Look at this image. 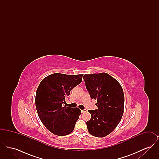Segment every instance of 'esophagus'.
I'll return each mask as SVG.
<instances>
[{
    "label": "esophagus",
    "instance_id": "esophagus-1",
    "mask_svg": "<svg viewBox=\"0 0 159 159\" xmlns=\"http://www.w3.org/2000/svg\"><path fill=\"white\" fill-rule=\"evenodd\" d=\"M86 111H87V110H86V109L82 110H81V113H85V112H86Z\"/></svg>",
    "mask_w": 159,
    "mask_h": 159
}]
</instances>
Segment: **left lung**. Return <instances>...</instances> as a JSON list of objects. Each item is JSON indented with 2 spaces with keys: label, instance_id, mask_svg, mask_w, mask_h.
I'll use <instances>...</instances> for the list:
<instances>
[{
  "label": "left lung",
  "instance_id": "1",
  "mask_svg": "<svg viewBox=\"0 0 159 159\" xmlns=\"http://www.w3.org/2000/svg\"><path fill=\"white\" fill-rule=\"evenodd\" d=\"M83 79L92 99H96L97 110H88L91 118L86 122L89 133L104 137L111 133L120 121L125 97L120 84L106 73L84 75Z\"/></svg>",
  "mask_w": 159,
  "mask_h": 159
}]
</instances>
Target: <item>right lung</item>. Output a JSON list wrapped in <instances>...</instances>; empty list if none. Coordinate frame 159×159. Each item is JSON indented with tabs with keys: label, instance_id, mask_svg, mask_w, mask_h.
Here are the masks:
<instances>
[{
	"label": "right lung",
	"instance_id": "right-lung-1",
	"mask_svg": "<svg viewBox=\"0 0 159 159\" xmlns=\"http://www.w3.org/2000/svg\"><path fill=\"white\" fill-rule=\"evenodd\" d=\"M83 75L53 73L45 77L38 86L35 104L40 120L51 132L58 136L70 134L75 129L81 110L62 107L66 97L82 82Z\"/></svg>",
	"mask_w": 159,
	"mask_h": 159
}]
</instances>
